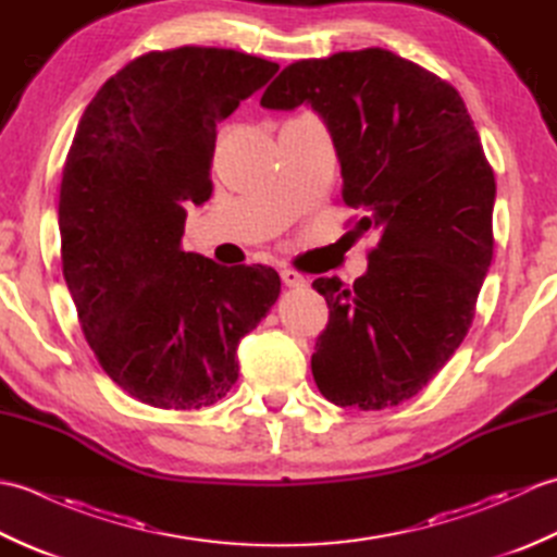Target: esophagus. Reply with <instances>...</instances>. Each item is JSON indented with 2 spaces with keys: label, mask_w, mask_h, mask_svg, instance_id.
I'll list each match as a JSON object with an SVG mask.
<instances>
[{
  "label": "esophagus",
  "mask_w": 557,
  "mask_h": 557,
  "mask_svg": "<svg viewBox=\"0 0 557 557\" xmlns=\"http://www.w3.org/2000/svg\"><path fill=\"white\" fill-rule=\"evenodd\" d=\"M280 275H282V282H285L287 287H304L306 285V277L299 275L297 270H282Z\"/></svg>",
  "instance_id": "34e87169"
}]
</instances>
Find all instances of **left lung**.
<instances>
[{
  "label": "left lung",
  "mask_w": 557,
  "mask_h": 557,
  "mask_svg": "<svg viewBox=\"0 0 557 557\" xmlns=\"http://www.w3.org/2000/svg\"><path fill=\"white\" fill-rule=\"evenodd\" d=\"M260 104L321 116L342 200L375 232L369 270L347 289L318 277L330 323L311 357L323 397L385 409L429 385L461 345L493 260L495 176L459 92L381 47L301 59Z\"/></svg>",
  "instance_id": "left-lung-1"
}]
</instances>
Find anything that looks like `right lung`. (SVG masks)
<instances>
[{"label":"right lung","instance_id":"1","mask_svg":"<svg viewBox=\"0 0 557 557\" xmlns=\"http://www.w3.org/2000/svg\"><path fill=\"white\" fill-rule=\"evenodd\" d=\"M218 47L134 59L83 112L59 191L62 270L100 366L160 409L215 405L236 347L280 297L268 265L184 251L186 208L212 194L215 126L277 74Z\"/></svg>","mask_w":557,"mask_h":557}]
</instances>
